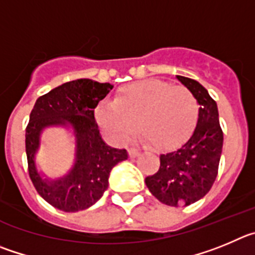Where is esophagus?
<instances>
[{"mask_svg": "<svg viewBox=\"0 0 255 255\" xmlns=\"http://www.w3.org/2000/svg\"><path fill=\"white\" fill-rule=\"evenodd\" d=\"M139 151L137 150V148H130L129 150V156L130 157H137V156H139Z\"/></svg>", "mask_w": 255, "mask_h": 255, "instance_id": "34e87169", "label": "esophagus"}]
</instances>
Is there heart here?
I'll list each match as a JSON object with an SVG mask.
<instances>
[{
  "mask_svg": "<svg viewBox=\"0 0 255 255\" xmlns=\"http://www.w3.org/2000/svg\"><path fill=\"white\" fill-rule=\"evenodd\" d=\"M198 109L196 96L187 88L151 79L122 88L114 102L100 103L95 114L100 127L118 143L132 137L137 123L144 141L167 148L193 130Z\"/></svg>",
  "mask_w": 255,
  "mask_h": 255,
  "instance_id": "obj_1",
  "label": "heart"
}]
</instances>
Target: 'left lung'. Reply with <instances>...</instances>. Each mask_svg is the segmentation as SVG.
<instances>
[{
	"mask_svg": "<svg viewBox=\"0 0 255 255\" xmlns=\"http://www.w3.org/2000/svg\"><path fill=\"white\" fill-rule=\"evenodd\" d=\"M199 104L196 128L179 147L160 155V167L144 179L152 196L167 206H189L210 192L219 171L224 133L219 109L198 81L176 75Z\"/></svg>",
	"mask_w": 255,
	"mask_h": 255,
	"instance_id": "1",
	"label": "left lung"
}]
</instances>
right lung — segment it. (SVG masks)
Segmentation results:
<instances>
[{
    "mask_svg": "<svg viewBox=\"0 0 255 255\" xmlns=\"http://www.w3.org/2000/svg\"><path fill=\"white\" fill-rule=\"evenodd\" d=\"M113 89L90 79L66 82L35 102L25 132L31 182L45 201L65 212L88 210L103 197L111 171L128 159L126 150L108 146L95 119V108ZM48 128H65L75 143L74 164L63 176L47 177L37 167L36 153Z\"/></svg>",
    "mask_w": 255,
    "mask_h": 255,
    "instance_id": "right-lung-1",
    "label": "right lung"
}]
</instances>
